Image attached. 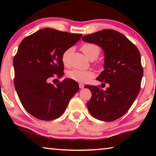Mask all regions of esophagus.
I'll use <instances>...</instances> for the list:
<instances>
[{
  "mask_svg": "<svg viewBox=\"0 0 156 156\" xmlns=\"http://www.w3.org/2000/svg\"><path fill=\"white\" fill-rule=\"evenodd\" d=\"M84 84H79V87H80V89H83L84 88Z\"/></svg>",
  "mask_w": 156,
  "mask_h": 156,
  "instance_id": "1",
  "label": "esophagus"
}]
</instances>
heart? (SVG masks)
<instances>
[{
    "label": "heart",
    "mask_w": 156,
    "mask_h": 156,
    "mask_svg": "<svg viewBox=\"0 0 156 156\" xmlns=\"http://www.w3.org/2000/svg\"><path fill=\"white\" fill-rule=\"evenodd\" d=\"M82 51L88 58L89 60L92 58L96 59L99 56L100 49V47L95 44L85 43L81 47ZM72 51V48H69L65 50L62 56V61L63 64L67 65L68 64V60L71 53ZM68 77L72 80L79 82V83H87L93 78L95 76L94 72L91 70L89 71H80L78 69H73L67 73Z\"/></svg>",
    "instance_id": "heart-1"
}]
</instances>
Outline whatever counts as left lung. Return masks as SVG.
I'll return each instance as SVG.
<instances>
[{"label":"left lung","instance_id":"obj_1","mask_svg":"<svg viewBox=\"0 0 156 156\" xmlns=\"http://www.w3.org/2000/svg\"><path fill=\"white\" fill-rule=\"evenodd\" d=\"M82 40L103 49L105 70L96 80L109 84L105 91L97 86L84 87L92 94L87 103L89 112L98 120H117L128 112L140 90L143 69L139 50L122 34L113 30L97 31Z\"/></svg>","mask_w":156,"mask_h":156}]
</instances>
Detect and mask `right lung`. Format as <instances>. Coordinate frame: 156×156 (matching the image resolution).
Segmentation results:
<instances>
[{"label": "right lung", "mask_w": 156, "mask_h": 156, "mask_svg": "<svg viewBox=\"0 0 156 156\" xmlns=\"http://www.w3.org/2000/svg\"><path fill=\"white\" fill-rule=\"evenodd\" d=\"M82 36L45 28L20 43L13 60L14 86L21 104L34 117L43 120L58 118L78 91V84L72 79L65 78L56 86L47 80L54 75L63 76L62 54Z\"/></svg>", "instance_id": "obj_1"}]
</instances>
